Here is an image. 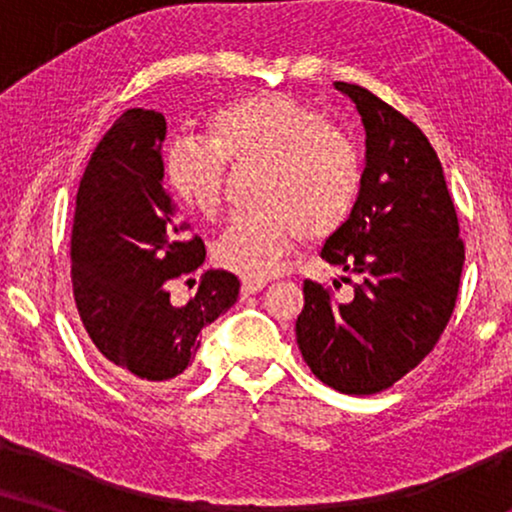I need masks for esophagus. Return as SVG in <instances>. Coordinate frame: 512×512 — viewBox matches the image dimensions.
Listing matches in <instances>:
<instances>
[{
    "label": "esophagus",
    "mask_w": 512,
    "mask_h": 512,
    "mask_svg": "<svg viewBox=\"0 0 512 512\" xmlns=\"http://www.w3.org/2000/svg\"><path fill=\"white\" fill-rule=\"evenodd\" d=\"M265 279H247L244 277L242 279V293L244 296H249V293H256V291H261V289H265Z\"/></svg>",
    "instance_id": "1"
}]
</instances>
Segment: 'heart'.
Returning <instances> with one entry per match:
<instances>
[{
	"label": "heart",
	"mask_w": 512,
	"mask_h": 512,
	"mask_svg": "<svg viewBox=\"0 0 512 512\" xmlns=\"http://www.w3.org/2000/svg\"><path fill=\"white\" fill-rule=\"evenodd\" d=\"M223 163L256 165L249 202L214 247L221 268L247 279L275 272L300 235L324 240L345 226L363 184V163L345 132L305 104L282 95H251L214 109L205 139L167 146L165 181L195 214L219 209Z\"/></svg>",
	"instance_id": "1"
}]
</instances>
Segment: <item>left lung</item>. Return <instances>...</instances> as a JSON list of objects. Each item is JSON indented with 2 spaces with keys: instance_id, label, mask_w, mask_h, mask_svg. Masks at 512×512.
<instances>
[{
  "instance_id": "obj_1",
  "label": "left lung",
  "mask_w": 512,
  "mask_h": 512,
  "mask_svg": "<svg viewBox=\"0 0 512 512\" xmlns=\"http://www.w3.org/2000/svg\"><path fill=\"white\" fill-rule=\"evenodd\" d=\"M335 90L361 114L366 167L354 212L328 237L321 258L359 282L352 298L338 300L307 279L296 340L321 382L370 396L436 347L457 303L464 242L443 165L424 132L366 88L335 81Z\"/></svg>"
}]
</instances>
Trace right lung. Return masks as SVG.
<instances>
[{
    "label": "right lung",
    "instance_id": "right-lung-1",
    "mask_svg": "<svg viewBox=\"0 0 512 512\" xmlns=\"http://www.w3.org/2000/svg\"><path fill=\"white\" fill-rule=\"evenodd\" d=\"M165 116L128 109L83 172L72 230V286L81 321L107 366L125 380L167 384L191 366L202 331L240 296V279L207 270L186 305L167 279L205 263V242L163 186Z\"/></svg>",
    "mask_w": 512,
    "mask_h": 512
}]
</instances>
